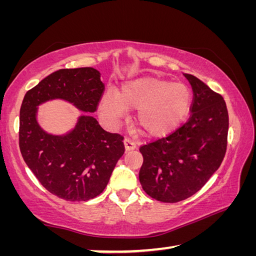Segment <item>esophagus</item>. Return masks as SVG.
Here are the masks:
<instances>
[{
	"label": "esophagus",
	"mask_w": 256,
	"mask_h": 256,
	"mask_svg": "<svg viewBox=\"0 0 256 256\" xmlns=\"http://www.w3.org/2000/svg\"><path fill=\"white\" fill-rule=\"evenodd\" d=\"M124 148H125V151H131V150L136 149V144H134L133 141L130 140V138H125V140H124Z\"/></svg>",
	"instance_id": "obj_1"
}]
</instances>
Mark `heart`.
<instances>
[{
    "label": "heart",
    "instance_id": "1",
    "mask_svg": "<svg viewBox=\"0 0 256 256\" xmlns=\"http://www.w3.org/2000/svg\"><path fill=\"white\" fill-rule=\"evenodd\" d=\"M192 96L188 86L158 76H142L125 82L120 92H107L100 112L118 120L128 110H138L136 122L149 138H164L176 131L188 118Z\"/></svg>",
    "mask_w": 256,
    "mask_h": 256
}]
</instances>
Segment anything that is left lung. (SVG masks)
<instances>
[{"label":"left lung","mask_w":256,"mask_h":256,"mask_svg":"<svg viewBox=\"0 0 256 256\" xmlns=\"http://www.w3.org/2000/svg\"><path fill=\"white\" fill-rule=\"evenodd\" d=\"M184 76L193 89L188 122L140 148L142 188L160 202H180L196 194L222 164L227 149L229 120L224 98L196 76Z\"/></svg>","instance_id":"8db88e82"}]
</instances>
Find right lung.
<instances>
[{
  "mask_svg": "<svg viewBox=\"0 0 256 256\" xmlns=\"http://www.w3.org/2000/svg\"><path fill=\"white\" fill-rule=\"evenodd\" d=\"M105 86L94 68H62L24 94L20 108L19 146L24 160L54 196L66 201H88L99 196L124 154L123 138L106 132L86 112L97 110ZM60 98L84 112L64 134L46 132L38 123V107Z\"/></svg>",
  "mask_w": 256,
  "mask_h": 256,
  "instance_id": "1",
  "label": "right lung"
}]
</instances>
